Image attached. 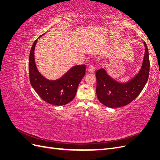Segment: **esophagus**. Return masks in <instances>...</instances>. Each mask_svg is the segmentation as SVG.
Instances as JSON below:
<instances>
[{
  "mask_svg": "<svg viewBox=\"0 0 160 160\" xmlns=\"http://www.w3.org/2000/svg\"><path fill=\"white\" fill-rule=\"evenodd\" d=\"M95 70V67L94 66H93V65H90L88 67V71L89 72H94Z\"/></svg>",
  "mask_w": 160,
  "mask_h": 160,
  "instance_id": "esophagus-1",
  "label": "esophagus"
}]
</instances>
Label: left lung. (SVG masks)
I'll return each mask as SVG.
<instances>
[{"label":"left lung","instance_id":"8db88e82","mask_svg":"<svg viewBox=\"0 0 160 160\" xmlns=\"http://www.w3.org/2000/svg\"><path fill=\"white\" fill-rule=\"evenodd\" d=\"M145 52L141 68L133 78L121 83L108 73L106 68L96 71V93L100 102L110 108H118L130 103L141 93L148 80L149 72V52L143 42Z\"/></svg>","mask_w":160,"mask_h":160}]
</instances>
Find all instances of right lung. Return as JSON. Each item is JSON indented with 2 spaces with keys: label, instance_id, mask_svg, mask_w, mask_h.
<instances>
[{
  "label": "right lung",
  "instance_id": "right-lung-1",
  "mask_svg": "<svg viewBox=\"0 0 160 160\" xmlns=\"http://www.w3.org/2000/svg\"><path fill=\"white\" fill-rule=\"evenodd\" d=\"M38 38L34 42L30 51L28 71L31 84L37 94L47 103L58 106L69 103L74 99L79 84L85 75V65L72 67L58 79H47L38 71L35 63V49Z\"/></svg>",
  "mask_w": 160,
  "mask_h": 160
}]
</instances>
